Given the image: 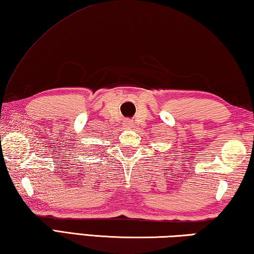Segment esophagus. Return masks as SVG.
I'll return each instance as SVG.
<instances>
[{
  "mask_svg": "<svg viewBox=\"0 0 254 254\" xmlns=\"http://www.w3.org/2000/svg\"><path fill=\"white\" fill-rule=\"evenodd\" d=\"M132 121L131 120H126V121H124V126H126L127 127H132Z\"/></svg>",
  "mask_w": 254,
  "mask_h": 254,
  "instance_id": "34e87169",
  "label": "esophagus"
}]
</instances>
